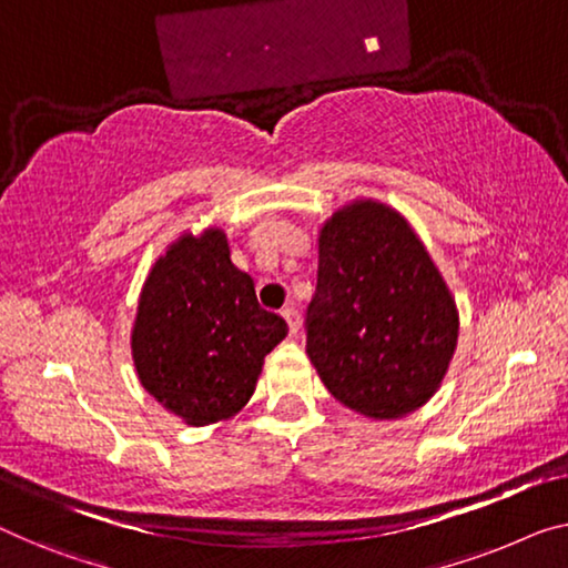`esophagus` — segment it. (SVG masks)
<instances>
[{"label":"esophagus","mask_w":568,"mask_h":568,"mask_svg":"<svg viewBox=\"0 0 568 568\" xmlns=\"http://www.w3.org/2000/svg\"><path fill=\"white\" fill-rule=\"evenodd\" d=\"M283 318L287 321V328H291V334H298V328H301V313H298V308H295V306L283 308Z\"/></svg>","instance_id":"obj_1"}]
</instances>
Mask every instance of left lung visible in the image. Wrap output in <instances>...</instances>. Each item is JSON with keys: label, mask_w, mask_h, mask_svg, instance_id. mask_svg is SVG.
Wrapping results in <instances>:
<instances>
[{"label": "left lung", "mask_w": 568, "mask_h": 568, "mask_svg": "<svg viewBox=\"0 0 568 568\" xmlns=\"http://www.w3.org/2000/svg\"><path fill=\"white\" fill-rule=\"evenodd\" d=\"M456 336L452 293L395 209L354 201L328 219L306 352L338 403L375 420L418 410L442 385Z\"/></svg>", "instance_id": "left-lung-1"}]
</instances>
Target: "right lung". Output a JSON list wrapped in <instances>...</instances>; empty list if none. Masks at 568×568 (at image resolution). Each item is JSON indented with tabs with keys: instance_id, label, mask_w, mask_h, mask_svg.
<instances>
[{
	"instance_id": "1",
	"label": "right lung",
	"mask_w": 568,
	"mask_h": 568,
	"mask_svg": "<svg viewBox=\"0 0 568 568\" xmlns=\"http://www.w3.org/2000/svg\"><path fill=\"white\" fill-rule=\"evenodd\" d=\"M287 324L257 303L222 230L183 234L150 270L132 328L145 390L189 426L232 418L255 393Z\"/></svg>"
}]
</instances>
